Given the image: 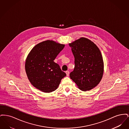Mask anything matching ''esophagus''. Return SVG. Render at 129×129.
Returning <instances> with one entry per match:
<instances>
[{
	"instance_id": "1",
	"label": "esophagus",
	"mask_w": 129,
	"mask_h": 129,
	"mask_svg": "<svg viewBox=\"0 0 129 129\" xmlns=\"http://www.w3.org/2000/svg\"><path fill=\"white\" fill-rule=\"evenodd\" d=\"M66 75H67V76H68L69 75V72L68 71H67L66 72Z\"/></svg>"
}]
</instances>
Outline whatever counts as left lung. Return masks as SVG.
Segmentation results:
<instances>
[{
    "mask_svg": "<svg viewBox=\"0 0 129 129\" xmlns=\"http://www.w3.org/2000/svg\"><path fill=\"white\" fill-rule=\"evenodd\" d=\"M74 57L75 67L71 79L82 91L94 88L102 80L104 63L101 52L90 40L82 37L69 44Z\"/></svg>",
    "mask_w": 129,
    "mask_h": 129,
    "instance_id": "1",
    "label": "left lung"
}]
</instances>
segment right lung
<instances>
[{
	"label": "right lung",
	"instance_id": "right-lung-1",
	"mask_svg": "<svg viewBox=\"0 0 129 129\" xmlns=\"http://www.w3.org/2000/svg\"><path fill=\"white\" fill-rule=\"evenodd\" d=\"M62 44L47 40L31 49L25 62V70L31 84L41 91L49 93L56 90L66 74L54 61L64 48Z\"/></svg>",
	"mask_w": 129,
	"mask_h": 129
}]
</instances>
